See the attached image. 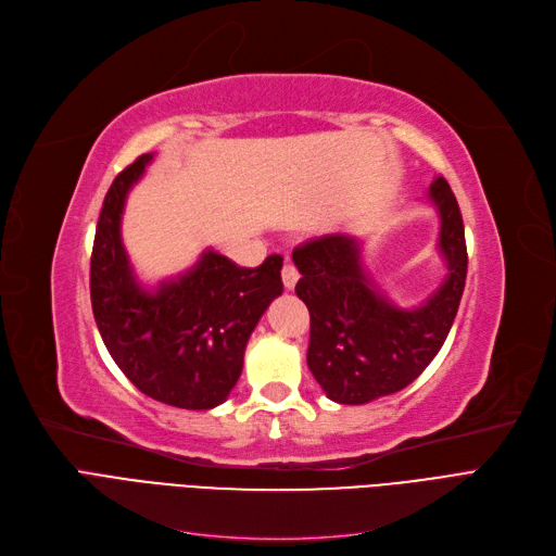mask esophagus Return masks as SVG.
<instances>
[{"label": "esophagus", "instance_id": "esophagus-1", "mask_svg": "<svg viewBox=\"0 0 556 556\" xmlns=\"http://www.w3.org/2000/svg\"><path fill=\"white\" fill-rule=\"evenodd\" d=\"M296 282H299L296 266L294 264H285L282 266V285H285V290H294Z\"/></svg>", "mask_w": 556, "mask_h": 556}]
</instances>
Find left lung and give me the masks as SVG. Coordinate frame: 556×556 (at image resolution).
<instances>
[{
	"label": "left lung",
	"mask_w": 556,
	"mask_h": 556,
	"mask_svg": "<svg viewBox=\"0 0 556 556\" xmlns=\"http://www.w3.org/2000/svg\"><path fill=\"white\" fill-rule=\"evenodd\" d=\"M446 278L418 308H397L363 269L361 239L327 235L292 253L299 299L311 311L308 368L340 405L397 393L428 368L453 327L467 280L463 214L444 177L430 186Z\"/></svg>",
	"instance_id": "obj_1"
}]
</instances>
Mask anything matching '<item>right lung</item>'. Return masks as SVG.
<instances>
[{"label": "right lung", "instance_id": "right-lung-1", "mask_svg": "<svg viewBox=\"0 0 556 556\" xmlns=\"http://www.w3.org/2000/svg\"><path fill=\"white\" fill-rule=\"evenodd\" d=\"M154 154L112 181L91 251V308L114 363L144 395L179 409H212L235 389L248 338L282 294V257L243 269L216 251L156 290L138 282L122 243L128 190Z\"/></svg>", "mask_w": 556, "mask_h": 556}]
</instances>
